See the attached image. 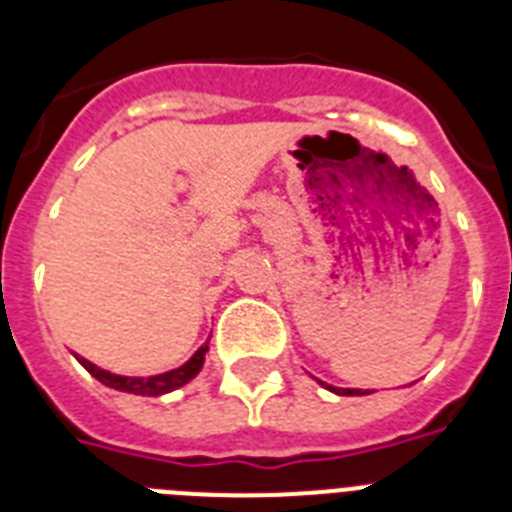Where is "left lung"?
I'll return each mask as SVG.
<instances>
[{"instance_id": "8db88e82", "label": "left lung", "mask_w": 512, "mask_h": 512, "mask_svg": "<svg viewBox=\"0 0 512 512\" xmlns=\"http://www.w3.org/2000/svg\"><path fill=\"white\" fill-rule=\"evenodd\" d=\"M325 384V382H320ZM330 392H336V395H369V392H361V390H343V387H330V384H325Z\"/></svg>"}]
</instances>
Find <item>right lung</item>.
Returning <instances> with one entry per match:
<instances>
[{
	"label": "right lung",
	"mask_w": 512,
	"mask_h": 512,
	"mask_svg": "<svg viewBox=\"0 0 512 512\" xmlns=\"http://www.w3.org/2000/svg\"><path fill=\"white\" fill-rule=\"evenodd\" d=\"M207 348H210V341L202 343V346L192 354V359L184 361L179 369H171V372H164V374H153V377H122V374H112L107 372V369H102V366L92 364V361L84 359V356L79 354L74 356L94 379H99V382L104 384V387H112V390H120V392H130V395L158 397V395H166V392L179 390V387H184L187 382H192V379L200 374L202 364H205Z\"/></svg>",
	"instance_id": "right-lung-1"
}]
</instances>
